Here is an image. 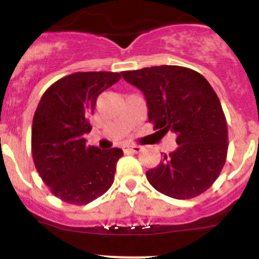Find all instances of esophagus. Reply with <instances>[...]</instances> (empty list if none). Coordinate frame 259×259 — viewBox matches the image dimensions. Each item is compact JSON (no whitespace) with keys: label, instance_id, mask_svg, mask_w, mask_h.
Listing matches in <instances>:
<instances>
[{"label":"esophagus","instance_id":"34e87169","mask_svg":"<svg viewBox=\"0 0 259 259\" xmlns=\"http://www.w3.org/2000/svg\"><path fill=\"white\" fill-rule=\"evenodd\" d=\"M127 149L130 150V152H132V153H140L143 148H141V146H139V145H131V146H128Z\"/></svg>","mask_w":259,"mask_h":259}]
</instances>
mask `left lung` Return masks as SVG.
<instances>
[{"label":"left lung","mask_w":259,"mask_h":259,"mask_svg":"<svg viewBox=\"0 0 259 259\" xmlns=\"http://www.w3.org/2000/svg\"><path fill=\"white\" fill-rule=\"evenodd\" d=\"M122 76L144 93L154 130L176 135L178 148L146 171L148 182L176 200L209 189L226 163L228 149L226 116L209 81L180 66L123 71Z\"/></svg>","instance_id":"left-lung-1"}]
</instances>
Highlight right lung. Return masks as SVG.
Listing matches in <instances>:
<instances>
[{
  "instance_id": "obj_1",
  "label": "right lung",
  "mask_w": 259,
  "mask_h": 259,
  "mask_svg": "<svg viewBox=\"0 0 259 259\" xmlns=\"http://www.w3.org/2000/svg\"><path fill=\"white\" fill-rule=\"evenodd\" d=\"M120 79L118 72L91 71L62 77L42 95L32 123V157L52 193L74 205H87L111 187L123 150L88 146L97 97Z\"/></svg>"
}]
</instances>
